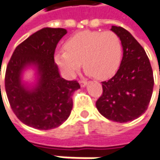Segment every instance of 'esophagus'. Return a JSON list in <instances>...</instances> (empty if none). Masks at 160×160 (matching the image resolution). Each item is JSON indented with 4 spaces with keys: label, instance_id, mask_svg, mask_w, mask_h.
Returning <instances> with one entry per match:
<instances>
[{
    "label": "esophagus",
    "instance_id": "esophagus-1",
    "mask_svg": "<svg viewBox=\"0 0 160 160\" xmlns=\"http://www.w3.org/2000/svg\"><path fill=\"white\" fill-rule=\"evenodd\" d=\"M88 82L87 80H80V87H82V88H85L86 86L88 85Z\"/></svg>",
    "mask_w": 160,
    "mask_h": 160
}]
</instances>
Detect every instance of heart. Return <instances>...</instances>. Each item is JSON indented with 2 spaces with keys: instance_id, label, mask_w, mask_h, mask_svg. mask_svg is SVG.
I'll return each instance as SVG.
<instances>
[{
  "instance_id": "b5f03b06",
  "label": "heart",
  "mask_w": 160,
  "mask_h": 160,
  "mask_svg": "<svg viewBox=\"0 0 160 160\" xmlns=\"http://www.w3.org/2000/svg\"><path fill=\"white\" fill-rule=\"evenodd\" d=\"M64 51L55 53L54 61L63 72L72 77L80 67L87 74L104 80L118 70L122 58V43L111 31H82L63 43Z\"/></svg>"
}]
</instances>
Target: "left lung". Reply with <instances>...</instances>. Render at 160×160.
<instances>
[{
    "instance_id": "1",
    "label": "left lung",
    "mask_w": 160,
    "mask_h": 160,
    "mask_svg": "<svg viewBox=\"0 0 160 160\" xmlns=\"http://www.w3.org/2000/svg\"><path fill=\"white\" fill-rule=\"evenodd\" d=\"M111 30L121 41L123 57L116 74L102 82V94L96 105L103 117L124 123L145 112L153 91V72L145 50L128 31L115 25Z\"/></svg>"
}]
</instances>
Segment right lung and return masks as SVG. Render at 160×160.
Segmentation results:
<instances>
[{
	"instance_id": "obj_1",
	"label": "right lung",
	"mask_w": 160,
	"mask_h": 160,
	"mask_svg": "<svg viewBox=\"0 0 160 160\" xmlns=\"http://www.w3.org/2000/svg\"><path fill=\"white\" fill-rule=\"evenodd\" d=\"M66 33L63 28H42L16 48L8 62L6 94L16 116L28 127L40 130L56 128L71 114L72 97L80 86L76 80L62 78L54 61L56 47ZM28 69L36 72V80L32 84L22 80Z\"/></svg>"
}]
</instances>
